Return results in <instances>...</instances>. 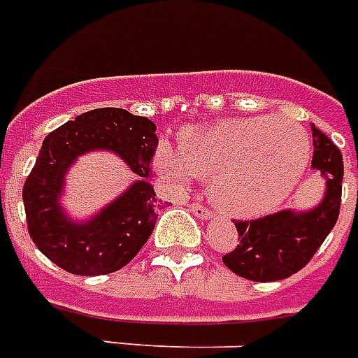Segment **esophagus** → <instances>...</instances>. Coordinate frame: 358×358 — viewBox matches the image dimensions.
Segmentation results:
<instances>
[{"label": "esophagus", "instance_id": "34e87169", "mask_svg": "<svg viewBox=\"0 0 358 358\" xmlns=\"http://www.w3.org/2000/svg\"><path fill=\"white\" fill-rule=\"evenodd\" d=\"M190 212L194 213L195 217H199V219H210V217H212V212H210L206 206H203V204H199V203L190 204Z\"/></svg>", "mask_w": 358, "mask_h": 358}]
</instances>
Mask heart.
Here are the masks:
<instances>
[{
    "label": "heart",
    "mask_w": 358,
    "mask_h": 358,
    "mask_svg": "<svg viewBox=\"0 0 358 358\" xmlns=\"http://www.w3.org/2000/svg\"><path fill=\"white\" fill-rule=\"evenodd\" d=\"M311 157L308 134L288 119L244 117L190 128L179 148L161 143L157 170L176 186L192 176L210 181V199L221 212L253 217L292 194Z\"/></svg>",
    "instance_id": "1"
}]
</instances>
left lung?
<instances>
[{
	"label": "left lung",
	"instance_id": "left-lung-1",
	"mask_svg": "<svg viewBox=\"0 0 358 358\" xmlns=\"http://www.w3.org/2000/svg\"><path fill=\"white\" fill-rule=\"evenodd\" d=\"M313 161L326 179V194L315 208L306 212L280 210L253 221H235L239 244L222 262L234 273L255 282L288 279L306 266L324 243L338 219L344 163L342 154L315 124Z\"/></svg>",
	"mask_w": 358,
	"mask_h": 358
}]
</instances>
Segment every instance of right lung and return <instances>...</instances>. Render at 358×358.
<instances>
[{"instance_id":"right-lung-1","label":"right lung","mask_w":358,"mask_h":358,"mask_svg":"<svg viewBox=\"0 0 358 358\" xmlns=\"http://www.w3.org/2000/svg\"><path fill=\"white\" fill-rule=\"evenodd\" d=\"M157 143L155 124L123 108L90 110L48 134L23 186L29 234L39 252L69 273L85 277L127 266L154 231L161 208L150 185ZM92 149L117 153L140 181L88 222H70L59 204L64 176L79 155Z\"/></svg>"}]
</instances>
